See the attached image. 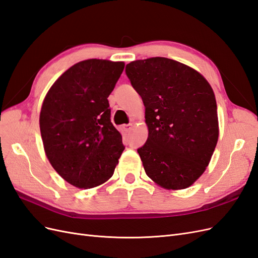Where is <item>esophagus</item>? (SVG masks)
Segmentation results:
<instances>
[{
    "label": "esophagus",
    "instance_id": "1",
    "mask_svg": "<svg viewBox=\"0 0 258 258\" xmlns=\"http://www.w3.org/2000/svg\"><path fill=\"white\" fill-rule=\"evenodd\" d=\"M131 128H132V124H131V123H128V124H122V129H123V131L129 132V131L131 130Z\"/></svg>",
    "mask_w": 258,
    "mask_h": 258
}]
</instances>
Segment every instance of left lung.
I'll return each instance as SVG.
<instances>
[{"instance_id":"left-lung-1","label":"left lung","mask_w":258,"mask_h":258,"mask_svg":"<svg viewBox=\"0 0 258 258\" xmlns=\"http://www.w3.org/2000/svg\"><path fill=\"white\" fill-rule=\"evenodd\" d=\"M141 96L148 128L138 150L145 173L165 189H185L205 172L218 140L215 95L196 70L154 57L126 67Z\"/></svg>"}]
</instances>
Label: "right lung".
<instances>
[{
	"label": "right lung",
	"instance_id": "right-lung-1",
	"mask_svg": "<svg viewBox=\"0 0 258 258\" xmlns=\"http://www.w3.org/2000/svg\"><path fill=\"white\" fill-rule=\"evenodd\" d=\"M123 68L122 61L77 62L44 98L40 129L45 154L57 173L77 188L108 181L124 150L107 100Z\"/></svg>",
	"mask_w": 258,
	"mask_h": 258
}]
</instances>
